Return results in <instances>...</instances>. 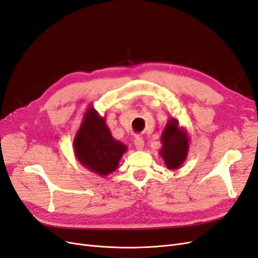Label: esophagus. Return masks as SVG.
<instances>
[{
    "mask_svg": "<svg viewBox=\"0 0 258 258\" xmlns=\"http://www.w3.org/2000/svg\"><path fill=\"white\" fill-rule=\"evenodd\" d=\"M135 145H136V148H137L138 151L143 150V147H144V140H143L142 138L137 137V138L135 139Z\"/></svg>",
    "mask_w": 258,
    "mask_h": 258,
    "instance_id": "34e87169",
    "label": "esophagus"
}]
</instances>
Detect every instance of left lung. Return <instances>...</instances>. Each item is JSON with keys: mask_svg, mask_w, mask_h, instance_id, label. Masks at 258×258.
<instances>
[{"mask_svg": "<svg viewBox=\"0 0 258 258\" xmlns=\"http://www.w3.org/2000/svg\"><path fill=\"white\" fill-rule=\"evenodd\" d=\"M160 142L162 146L159 155L165 161L166 167L169 170L178 169L188 155L190 142L188 132L185 128L179 127L178 121L171 117L162 131Z\"/></svg>", "mask_w": 258, "mask_h": 258, "instance_id": "obj_1", "label": "left lung"}]
</instances>
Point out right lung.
Instances as JSON below:
<instances>
[{"label": "right lung", "mask_w": 258, "mask_h": 258, "mask_svg": "<svg viewBox=\"0 0 258 258\" xmlns=\"http://www.w3.org/2000/svg\"><path fill=\"white\" fill-rule=\"evenodd\" d=\"M73 148L76 159L83 167L100 176H106L118 168L127 145L113 137L102 117L89 105L80 129L77 130Z\"/></svg>", "instance_id": "1"}]
</instances>
